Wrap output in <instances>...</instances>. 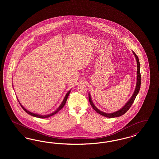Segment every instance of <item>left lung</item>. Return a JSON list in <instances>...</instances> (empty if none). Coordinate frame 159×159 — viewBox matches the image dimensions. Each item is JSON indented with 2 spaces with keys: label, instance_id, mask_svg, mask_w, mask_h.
I'll return each mask as SVG.
<instances>
[{
  "label": "left lung",
  "instance_id": "8db88e82",
  "mask_svg": "<svg viewBox=\"0 0 159 159\" xmlns=\"http://www.w3.org/2000/svg\"><path fill=\"white\" fill-rule=\"evenodd\" d=\"M133 54L134 55L135 59L136 60V63H137V72H136V86H135V91L134 92L132 97H130V98L129 99L128 101L123 106V107H121V108L116 111H114L113 113H107L103 112L101 110H99L98 108L94 105L92 98H91V94L90 93H89V102L91 104V106L92 107V108L94 109V110H95L98 113L106 117H109V118H114V117H118L119 116H121L122 115H123L130 108V107L132 105L134 100L136 98V96L138 95V93H139V91L140 89V87H141V73H140V64H139V61L138 56L136 55L135 53L132 51Z\"/></svg>",
  "mask_w": 159,
  "mask_h": 159
}]
</instances>
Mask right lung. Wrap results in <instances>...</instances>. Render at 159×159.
<instances>
[{"instance_id": "obj_1", "label": "right lung", "mask_w": 159, "mask_h": 159, "mask_svg": "<svg viewBox=\"0 0 159 159\" xmlns=\"http://www.w3.org/2000/svg\"><path fill=\"white\" fill-rule=\"evenodd\" d=\"M14 89V88H13ZM70 92H71V89L70 90V91H68L67 92V93H66V96H65V97H64V98L63 99V100H62V102H61V104H60V106H59L55 111H53L52 113H51L49 114H46V115H41V114H39L36 113H32V112H31L30 111H29V110H27L26 108H25L24 107H23L22 105H21V104L20 102V101H19V100H18V99H18V101L19 102V103H20V106H21V107L23 108V110L27 113V114H30L31 115V116H33V117H38V118H42V119H45V118H48V117H51V116H53L54 114H55L56 113H57L61 109L64 107V106H65V104H66V101H67V99L68 98V95H69V94H70Z\"/></svg>"}]
</instances>
